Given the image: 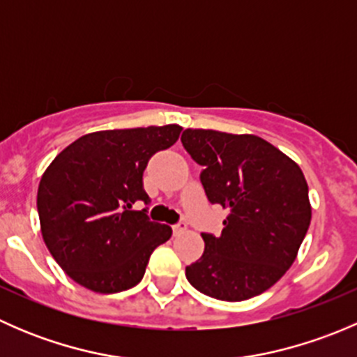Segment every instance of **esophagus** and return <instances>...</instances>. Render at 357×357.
<instances>
[{
  "mask_svg": "<svg viewBox=\"0 0 357 357\" xmlns=\"http://www.w3.org/2000/svg\"><path fill=\"white\" fill-rule=\"evenodd\" d=\"M172 231H174V235H181L183 231H186V225L185 222H178V225L172 226Z\"/></svg>",
  "mask_w": 357,
  "mask_h": 357,
  "instance_id": "obj_1",
  "label": "esophagus"
}]
</instances>
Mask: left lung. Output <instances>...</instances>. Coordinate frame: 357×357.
<instances>
[{
  "instance_id": "1",
  "label": "left lung",
  "mask_w": 357,
  "mask_h": 357,
  "mask_svg": "<svg viewBox=\"0 0 357 357\" xmlns=\"http://www.w3.org/2000/svg\"><path fill=\"white\" fill-rule=\"evenodd\" d=\"M181 142L204 167L208 202L229 211L221 236L202 233L205 250L186 268L188 282L228 302L271 289L297 259L311 225L304 172L255 135L188 128Z\"/></svg>"
}]
</instances>
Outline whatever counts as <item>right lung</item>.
Instances as JSON below:
<instances>
[{"label":"right lung","instance_id":"obj_1","mask_svg":"<svg viewBox=\"0 0 357 357\" xmlns=\"http://www.w3.org/2000/svg\"><path fill=\"white\" fill-rule=\"evenodd\" d=\"M181 126L109 129L81 136L43 172L38 188L41 235L68 278L96 294L138 285L171 226L149 221L143 171L178 142Z\"/></svg>","mask_w":357,"mask_h":357}]
</instances>
